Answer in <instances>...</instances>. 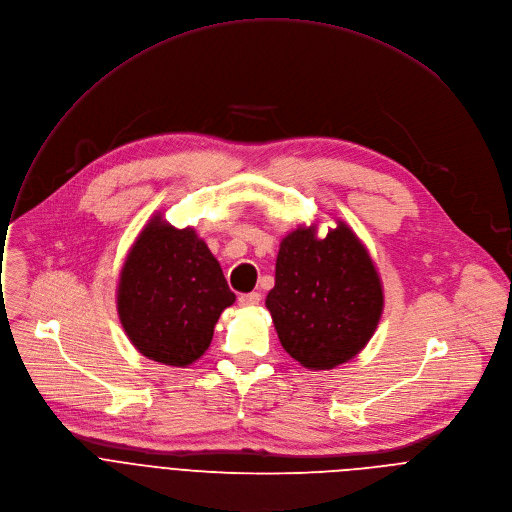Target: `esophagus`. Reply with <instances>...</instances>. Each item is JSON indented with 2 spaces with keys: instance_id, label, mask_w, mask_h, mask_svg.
I'll list each match as a JSON object with an SVG mask.
<instances>
[{
  "instance_id": "esophagus-1",
  "label": "esophagus",
  "mask_w": 512,
  "mask_h": 512,
  "mask_svg": "<svg viewBox=\"0 0 512 512\" xmlns=\"http://www.w3.org/2000/svg\"><path fill=\"white\" fill-rule=\"evenodd\" d=\"M260 299H262L260 293H246V295H240V297H238V303H240L242 307H254V305L260 303Z\"/></svg>"
}]
</instances>
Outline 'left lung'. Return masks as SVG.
<instances>
[{
    "label": "left lung",
    "mask_w": 512,
    "mask_h": 512,
    "mask_svg": "<svg viewBox=\"0 0 512 512\" xmlns=\"http://www.w3.org/2000/svg\"><path fill=\"white\" fill-rule=\"evenodd\" d=\"M378 272L346 223L323 240L297 227L280 242L274 289L266 297L282 348L311 370L352 360L382 315Z\"/></svg>",
    "instance_id": "1"
}]
</instances>
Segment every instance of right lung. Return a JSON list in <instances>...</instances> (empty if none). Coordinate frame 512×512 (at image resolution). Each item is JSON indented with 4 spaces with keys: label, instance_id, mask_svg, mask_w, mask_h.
<instances>
[{
    "label": "right lung",
    "instance_id": "obj_1",
    "mask_svg": "<svg viewBox=\"0 0 512 512\" xmlns=\"http://www.w3.org/2000/svg\"><path fill=\"white\" fill-rule=\"evenodd\" d=\"M236 301L219 262L197 234L154 217L120 274L118 313L134 348L166 366L205 354L213 327Z\"/></svg>",
    "mask_w": 512,
    "mask_h": 512
}]
</instances>
